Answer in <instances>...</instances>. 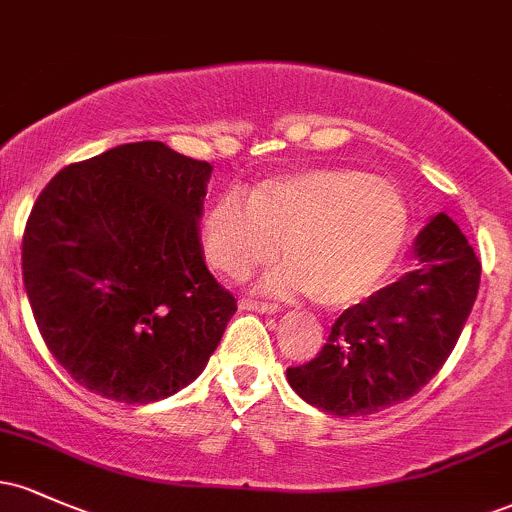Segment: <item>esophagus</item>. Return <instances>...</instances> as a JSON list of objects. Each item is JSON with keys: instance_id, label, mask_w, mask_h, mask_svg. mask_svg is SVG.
Listing matches in <instances>:
<instances>
[{"instance_id": "34e87169", "label": "esophagus", "mask_w": 512, "mask_h": 512, "mask_svg": "<svg viewBox=\"0 0 512 512\" xmlns=\"http://www.w3.org/2000/svg\"><path fill=\"white\" fill-rule=\"evenodd\" d=\"M240 308L243 310H255V313H276L279 310V305L276 303H267V301H257V298H243L240 301Z\"/></svg>"}]
</instances>
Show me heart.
Listing matches in <instances>:
<instances>
[{"label":"heart","mask_w":512,"mask_h":512,"mask_svg":"<svg viewBox=\"0 0 512 512\" xmlns=\"http://www.w3.org/2000/svg\"><path fill=\"white\" fill-rule=\"evenodd\" d=\"M409 233V211L390 180L351 168H310L257 182L248 199L221 195L199 236L216 272L240 279L269 264L284 240L289 264L269 289L313 293L327 308H351L390 279Z\"/></svg>","instance_id":"b5f03b06"}]
</instances>
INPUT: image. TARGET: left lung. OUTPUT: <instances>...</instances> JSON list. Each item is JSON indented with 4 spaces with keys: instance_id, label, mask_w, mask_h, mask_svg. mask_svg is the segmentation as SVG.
Returning a JSON list of instances; mask_svg holds the SVG:
<instances>
[{
    "instance_id": "obj_1",
    "label": "left lung",
    "mask_w": 512,
    "mask_h": 512,
    "mask_svg": "<svg viewBox=\"0 0 512 512\" xmlns=\"http://www.w3.org/2000/svg\"><path fill=\"white\" fill-rule=\"evenodd\" d=\"M419 269L351 305L313 361L286 370L289 385L334 416H363L414 397L443 368L477 301L481 262L450 216L414 245Z\"/></svg>"
}]
</instances>
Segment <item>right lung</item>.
<instances>
[{
  "label": "right lung",
  "instance_id": "1",
  "mask_svg": "<svg viewBox=\"0 0 512 512\" xmlns=\"http://www.w3.org/2000/svg\"><path fill=\"white\" fill-rule=\"evenodd\" d=\"M209 173L163 142L122 144L69 163L35 199L23 284L50 354L86 390L156 402L219 346L238 305L202 257Z\"/></svg>",
  "mask_w": 512,
  "mask_h": 512
}]
</instances>
